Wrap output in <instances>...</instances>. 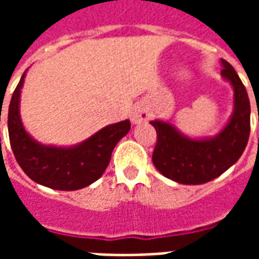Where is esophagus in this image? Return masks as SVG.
I'll return each mask as SVG.
<instances>
[{"label":"esophagus","mask_w":259,"mask_h":259,"mask_svg":"<svg viewBox=\"0 0 259 259\" xmlns=\"http://www.w3.org/2000/svg\"><path fill=\"white\" fill-rule=\"evenodd\" d=\"M150 111L147 109L144 105H137L136 108H133V112H132V122L135 124H139L141 122H146L150 119Z\"/></svg>","instance_id":"esophagus-1"}]
</instances>
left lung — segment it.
<instances>
[{"mask_svg": "<svg viewBox=\"0 0 259 259\" xmlns=\"http://www.w3.org/2000/svg\"><path fill=\"white\" fill-rule=\"evenodd\" d=\"M221 74L233 87V113L217 136L190 139L163 120H151L157 130L152 154L155 168L168 179L182 185L211 182L239 161L250 137V100L239 74L221 59Z\"/></svg>", "mask_w": 259, "mask_h": 259, "instance_id": "1", "label": "left lung"}]
</instances>
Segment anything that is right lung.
Segmentation results:
<instances>
[{"label":"right lung","mask_w":259,"mask_h":259,"mask_svg":"<svg viewBox=\"0 0 259 259\" xmlns=\"http://www.w3.org/2000/svg\"><path fill=\"white\" fill-rule=\"evenodd\" d=\"M25 76L26 72L15 89L8 111L9 141L19 166L31 180L54 190H79L94 183L105 172L118 141L129 133L130 120L108 124L76 146H44L26 132L20 119Z\"/></svg>","instance_id":"obj_1"}]
</instances>
